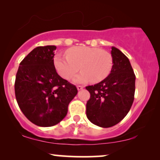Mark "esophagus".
Listing matches in <instances>:
<instances>
[{
    "label": "esophagus",
    "mask_w": 160,
    "mask_h": 160,
    "mask_svg": "<svg viewBox=\"0 0 160 160\" xmlns=\"http://www.w3.org/2000/svg\"><path fill=\"white\" fill-rule=\"evenodd\" d=\"M83 88H84V87H83V86H80V85H78V86H77V89H78V90H82Z\"/></svg>",
    "instance_id": "esophagus-1"
}]
</instances>
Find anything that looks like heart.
<instances>
[{"mask_svg":"<svg viewBox=\"0 0 160 160\" xmlns=\"http://www.w3.org/2000/svg\"><path fill=\"white\" fill-rule=\"evenodd\" d=\"M66 54H56L54 58L55 68L65 79H71L81 69L82 72L76 76L74 82L85 83L91 81L98 83L104 80L112 70V56L106 50L78 47L68 50Z\"/></svg>","mask_w":160,"mask_h":160,"instance_id":"heart-1","label":"heart"}]
</instances>
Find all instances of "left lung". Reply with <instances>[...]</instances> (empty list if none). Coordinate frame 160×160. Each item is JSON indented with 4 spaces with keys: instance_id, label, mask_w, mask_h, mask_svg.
<instances>
[{
    "instance_id": "8db88e82",
    "label": "left lung",
    "mask_w": 160,
    "mask_h": 160,
    "mask_svg": "<svg viewBox=\"0 0 160 160\" xmlns=\"http://www.w3.org/2000/svg\"><path fill=\"white\" fill-rule=\"evenodd\" d=\"M113 67L111 73L98 84L86 87L90 93L87 102V117L100 128H111L122 121L134 100L135 75L129 59L111 47Z\"/></svg>"
}]
</instances>
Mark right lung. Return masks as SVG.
Listing matches in <instances>:
<instances>
[{
    "label": "right lung",
    "instance_id": "right-lung-1",
    "mask_svg": "<svg viewBox=\"0 0 160 160\" xmlns=\"http://www.w3.org/2000/svg\"><path fill=\"white\" fill-rule=\"evenodd\" d=\"M55 46L38 47L19 64L15 96L24 115L39 127H52L65 117L77 95L75 85L63 79L54 65Z\"/></svg>",
    "mask_w": 160,
    "mask_h": 160
}]
</instances>
